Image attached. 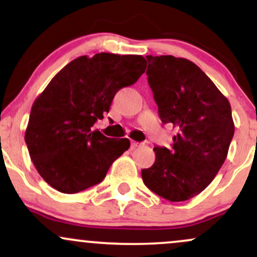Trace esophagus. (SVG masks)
<instances>
[{
	"label": "esophagus",
	"mask_w": 257,
	"mask_h": 257,
	"mask_svg": "<svg viewBox=\"0 0 257 257\" xmlns=\"http://www.w3.org/2000/svg\"><path fill=\"white\" fill-rule=\"evenodd\" d=\"M141 144L137 143V141H132V149H137V147H140Z\"/></svg>",
	"instance_id": "1"
}]
</instances>
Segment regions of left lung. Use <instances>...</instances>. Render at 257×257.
<instances>
[{
    "label": "left lung",
    "mask_w": 257,
    "mask_h": 257,
    "mask_svg": "<svg viewBox=\"0 0 257 257\" xmlns=\"http://www.w3.org/2000/svg\"><path fill=\"white\" fill-rule=\"evenodd\" d=\"M147 79L162 122L178 129L173 147H155L156 161L141 170L152 192L170 202L193 198L213 181L234 134L231 105L192 61L147 55Z\"/></svg>",
    "instance_id": "1"
}]
</instances>
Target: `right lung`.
<instances>
[{
	"mask_svg": "<svg viewBox=\"0 0 257 257\" xmlns=\"http://www.w3.org/2000/svg\"><path fill=\"white\" fill-rule=\"evenodd\" d=\"M146 65L141 55L99 53L76 58L53 77L35 100L25 132L32 163L47 184L77 193L105 179L131 141L106 138L93 125Z\"/></svg>",
	"mask_w": 257,
	"mask_h": 257,
	"instance_id": "obj_1",
	"label": "right lung"
}]
</instances>
